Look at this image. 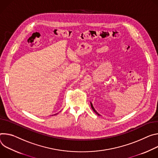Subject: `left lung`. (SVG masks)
<instances>
[{"instance_id": "left-lung-1", "label": "left lung", "mask_w": 158, "mask_h": 158, "mask_svg": "<svg viewBox=\"0 0 158 158\" xmlns=\"http://www.w3.org/2000/svg\"><path fill=\"white\" fill-rule=\"evenodd\" d=\"M90 104H91V107H92V110L94 111V112L95 113V114H97L98 115H100L95 110V109H94V106H93V105H92V103L90 102Z\"/></svg>"}]
</instances>
